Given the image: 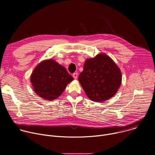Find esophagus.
Listing matches in <instances>:
<instances>
[{
    "label": "esophagus",
    "mask_w": 155,
    "mask_h": 155,
    "mask_svg": "<svg viewBox=\"0 0 155 155\" xmlns=\"http://www.w3.org/2000/svg\"><path fill=\"white\" fill-rule=\"evenodd\" d=\"M73 77H74V79H77V77H78V73H77V72L74 73V74H73Z\"/></svg>",
    "instance_id": "1"
}]
</instances>
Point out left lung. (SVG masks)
Masks as SVG:
<instances>
[{
    "label": "left lung",
    "instance_id": "1",
    "mask_svg": "<svg viewBox=\"0 0 155 155\" xmlns=\"http://www.w3.org/2000/svg\"><path fill=\"white\" fill-rule=\"evenodd\" d=\"M121 73L116 64L105 54L87 59L78 80L86 96L94 102L114 96L121 83Z\"/></svg>",
    "mask_w": 155,
    "mask_h": 155
}]
</instances>
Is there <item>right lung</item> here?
Masks as SVG:
<instances>
[{
    "mask_svg": "<svg viewBox=\"0 0 155 155\" xmlns=\"http://www.w3.org/2000/svg\"><path fill=\"white\" fill-rule=\"evenodd\" d=\"M73 79L64 67L53 59L40 62L31 77L35 93L49 101L58 98Z\"/></svg>",
    "mask_w": 155,
    "mask_h": 155,
    "instance_id": "obj_1",
    "label": "right lung"
}]
</instances>
